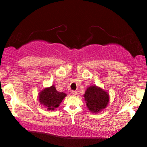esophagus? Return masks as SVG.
Here are the masks:
<instances>
[{
    "label": "esophagus",
    "instance_id": "34e87169",
    "mask_svg": "<svg viewBox=\"0 0 147 147\" xmlns=\"http://www.w3.org/2000/svg\"><path fill=\"white\" fill-rule=\"evenodd\" d=\"M71 94H72V95L76 96L78 94V92L76 91V90H73V91H71Z\"/></svg>",
    "mask_w": 147,
    "mask_h": 147
}]
</instances>
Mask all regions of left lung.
<instances>
[{"label":"left lung","mask_w":147,"mask_h":147,"mask_svg":"<svg viewBox=\"0 0 147 147\" xmlns=\"http://www.w3.org/2000/svg\"><path fill=\"white\" fill-rule=\"evenodd\" d=\"M86 105L91 112H98L105 108L109 102L107 92L96 86H90L84 95Z\"/></svg>","instance_id":"obj_1"}]
</instances>
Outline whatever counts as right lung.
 <instances>
[{
  "mask_svg": "<svg viewBox=\"0 0 147 147\" xmlns=\"http://www.w3.org/2000/svg\"><path fill=\"white\" fill-rule=\"evenodd\" d=\"M66 96L63 92H59L56 90L55 86H52L49 88H45L40 92L39 96V102L46 106L49 110H53L57 108Z\"/></svg>",
  "mask_w": 147,
  "mask_h": 147,
  "instance_id": "obj_1",
  "label": "right lung"
}]
</instances>
